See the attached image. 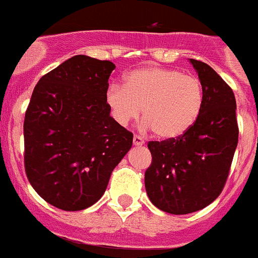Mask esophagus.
I'll list each match as a JSON object with an SVG mask.
<instances>
[{"label":"esophagus","mask_w":258,"mask_h":258,"mask_svg":"<svg viewBox=\"0 0 258 258\" xmlns=\"http://www.w3.org/2000/svg\"><path fill=\"white\" fill-rule=\"evenodd\" d=\"M133 145L134 146H143L145 145V140L141 136H134L133 137Z\"/></svg>","instance_id":"esophagus-1"}]
</instances>
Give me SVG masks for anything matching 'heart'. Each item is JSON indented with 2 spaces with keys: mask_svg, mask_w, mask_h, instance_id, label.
Wrapping results in <instances>:
<instances>
[{
  "mask_svg": "<svg viewBox=\"0 0 258 258\" xmlns=\"http://www.w3.org/2000/svg\"><path fill=\"white\" fill-rule=\"evenodd\" d=\"M113 118L126 125L141 113L146 126L161 140H177L199 118L204 102L198 77L168 68H142L127 74L125 85L113 84L106 93Z\"/></svg>",
  "mask_w": 258,
  "mask_h": 258,
  "instance_id": "heart-1",
  "label": "heart"
}]
</instances>
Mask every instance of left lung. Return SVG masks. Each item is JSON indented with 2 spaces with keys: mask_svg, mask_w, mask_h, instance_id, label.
<instances>
[{
  "mask_svg": "<svg viewBox=\"0 0 258 258\" xmlns=\"http://www.w3.org/2000/svg\"><path fill=\"white\" fill-rule=\"evenodd\" d=\"M190 61L204 92L199 118L181 138L147 145L152 161L146 191L155 207L172 214L192 213L217 199L238 146L232 89L207 63Z\"/></svg>",
  "mask_w": 258,
  "mask_h": 258,
  "instance_id": "1",
  "label": "left lung"
}]
</instances>
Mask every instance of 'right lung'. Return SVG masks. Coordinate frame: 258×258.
I'll use <instances>...</instances> for the list:
<instances>
[{"instance_id": "obj_1", "label": "right lung", "mask_w": 258, "mask_h": 258, "mask_svg": "<svg viewBox=\"0 0 258 258\" xmlns=\"http://www.w3.org/2000/svg\"><path fill=\"white\" fill-rule=\"evenodd\" d=\"M109 60L75 55L41 77L24 117V166L45 202L83 211L101 199L133 134L111 117Z\"/></svg>"}]
</instances>
